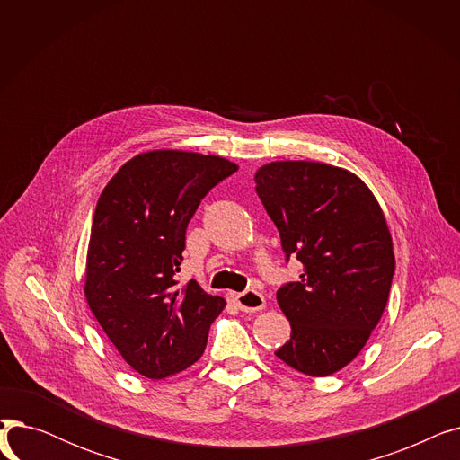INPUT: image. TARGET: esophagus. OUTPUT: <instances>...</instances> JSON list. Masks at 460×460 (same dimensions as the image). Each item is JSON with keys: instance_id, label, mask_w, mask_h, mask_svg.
I'll return each instance as SVG.
<instances>
[{"instance_id": "obj_1", "label": "esophagus", "mask_w": 460, "mask_h": 460, "mask_svg": "<svg viewBox=\"0 0 460 460\" xmlns=\"http://www.w3.org/2000/svg\"><path fill=\"white\" fill-rule=\"evenodd\" d=\"M234 304L238 305L240 311L255 313V311L264 309V305H267V300H264V296L261 293H257V291H253V288H250V291L234 295Z\"/></svg>"}]
</instances>
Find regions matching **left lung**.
<instances>
[{"mask_svg":"<svg viewBox=\"0 0 460 460\" xmlns=\"http://www.w3.org/2000/svg\"><path fill=\"white\" fill-rule=\"evenodd\" d=\"M257 196L281 248L304 264L278 288L291 340L276 356L309 376L349 366L388 304L395 255L384 212L366 182L323 162H270L255 173Z\"/></svg>","mask_w":460,"mask_h":460,"instance_id":"8db88e82","label":"left lung"}]
</instances>
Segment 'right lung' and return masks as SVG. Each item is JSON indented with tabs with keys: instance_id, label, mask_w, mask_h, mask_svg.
Instances as JSON below:
<instances>
[{
	"instance_id": "1",
	"label": "right lung",
	"mask_w": 460,
	"mask_h": 460,
	"mask_svg": "<svg viewBox=\"0 0 460 460\" xmlns=\"http://www.w3.org/2000/svg\"><path fill=\"white\" fill-rule=\"evenodd\" d=\"M236 169L214 155L141 153L96 203L84 293L113 347L143 376L160 380L196 364L226 307L196 279L177 287L175 274L191 216Z\"/></svg>"
}]
</instances>
